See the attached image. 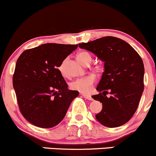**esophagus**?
Returning <instances> with one entry per match:
<instances>
[{
    "label": "esophagus",
    "mask_w": 156,
    "mask_h": 156,
    "mask_svg": "<svg viewBox=\"0 0 156 156\" xmlns=\"http://www.w3.org/2000/svg\"><path fill=\"white\" fill-rule=\"evenodd\" d=\"M83 95V97L84 98H86V99L89 100V101H93V98H92V96L90 95H88V94H82Z\"/></svg>",
    "instance_id": "obj_1"
}]
</instances>
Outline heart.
<instances>
[{
  "instance_id": "obj_1",
  "label": "heart",
  "mask_w": 156,
  "mask_h": 156,
  "mask_svg": "<svg viewBox=\"0 0 156 156\" xmlns=\"http://www.w3.org/2000/svg\"><path fill=\"white\" fill-rule=\"evenodd\" d=\"M77 58L81 64H84L87 62L92 61V55L88 52H80L77 55ZM60 73L63 76L65 74V62H63L58 67ZM95 76L94 75H88L81 78H77L71 83V88L79 91L82 93H89L92 91L93 84L95 82Z\"/></svg>"
}]
</instances>
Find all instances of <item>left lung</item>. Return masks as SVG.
I'll use <instances>...</instances> for the list:
<instances>
[{
	"instance_id": "obj_1",
	"label": "left lung",
	"mask_w": 156,
	"mask_h": 156,
	"mask_svg": "<svg viewBox=\"0 0 156 156\" xmlns=\"http://www.w3.org/2000/svg\"><path fill=\"white\" fill-rule=\"evenodd\" d=\"M79 48L104 62V72L97 87L100 93L92 96L103 105L95 115L97 120L108 128L124 125L136 111L144 91V67L140 55L128 42L114 37L79 44Z\"/></svg>"
}]
</instances>
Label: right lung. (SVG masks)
<instances>
[{"label":"right lung","instance_id":"right-lung-1","mask_svg":"<svg viewBox=\"0 0 156 156\" xmlns=\"http://www.w3.org/2000/svg\"><path fill=\"white\" fill-rule=\"evenodd\" d=\"M78 44L47 43L23 52L13 76L20 110L29 122L42 128L55 126L79 94L68 89L58 69Z\"/></svg>","mask_w":156,"mask_h":156}]
</instances>
